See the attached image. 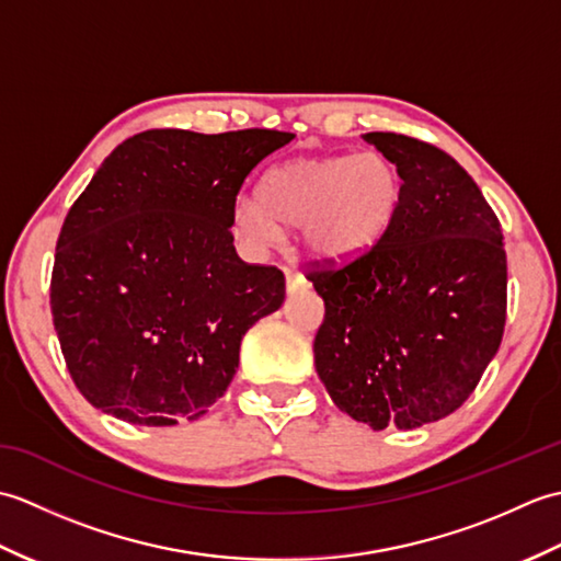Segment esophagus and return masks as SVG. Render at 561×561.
Here are the masks:
<instances>
[{"mask_svg":"<svg viewBox=\"0 0 561 561\" xmlns=\"http://www.w3.org/2000/svg\"><path fill=\"white\" fill-rule=\"evenodd\" d=\"M284 277H287V289L289 291H294V289H301V287H306V279L301 277L299 272L296 270H291V267H284Z\"/></svg>","mask_w":561,"mask_h":561,"instance_id":"obj_1","label":"esophagus"}]
</instances>
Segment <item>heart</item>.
<instances>
[{"label":"heart","mask_w":561,"mask_h":561,"mask_svg":"<svg viewBox=\"0 0 561 561\" xmlns=\"http://www.w3.org/2000/svg\"><path fill=\"white\" fill-rule=\"evenodd\" d=\"M400 202L402 175L386 153L306 157L267 171L257 199H238L233 229L248 245L265 248L279 229L301 226L308 255L342 262L368 253L386 236Z\"/></svg>","instance_id":"obj_1"}]
</instances>
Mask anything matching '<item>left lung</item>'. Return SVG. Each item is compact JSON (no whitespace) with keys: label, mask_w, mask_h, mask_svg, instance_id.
<instances>
[{"label":"left lung","mask_w":561,"mask_h":561,"mask_svg":"<svg viewBox=\"0 0 561 561\" xmlns=\"http://www.w3.org/2000/svg\"><path fill=\"white\" fill-rule=\"evenodd\" d=\"M364 139L398 165L402 202L368 253L308 272L325 301L316 371L352 420L416 428L456 412L502 344L504 236L446 151L396 133Z\"/></svg>","instance_id":"obj_1"}]
</instances>
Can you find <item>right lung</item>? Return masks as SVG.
<instances>
[{
  "instance_id": "right-lung-1",
  "label": "right lung",
  "mask_w": 561,
  "mask_h": 561,
  "mask_svg": "<svg viewBox=\"0 0 561 561\" xmlns=\"http://www.w3.org/2000/svg\"><path fill=\"white\" fill-rule=\"evenodd\" d=\"M291 139L147 129L101 163L62 224L50 279L59 347L93 408L171 426L224 396L243 335L287 289L282 270L236 255V195Z\"/></svg>"
}]
</instances>
